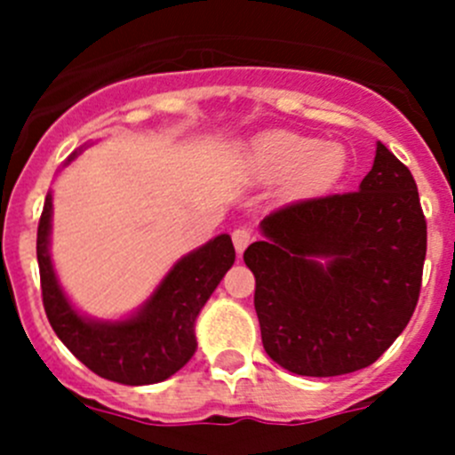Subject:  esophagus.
<instances>
[{
	"label": "esophagus",
	"instance_id": "esophagus-1",
	"mask_svg": "<svg viewBox=\"0 0 455 455\" xmlns=\"http://www.w3.org/2000/svg\"><path fill=\"white\" fill-rule=\"evenodd\" d=\"M231 240H233V246H235L237 253L242 255V253H244L246 246H249L251 242H253V235H251L249 228L240 227V228H235V231L231 233Z\"/></svg>",
	"mask_w": 455,
	"mask_h": 455
}]
</instances>
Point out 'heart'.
Returning a JSON list of instances; mask_svg holds the SVG:
<instances>
[{
  "label": "heart",
  "mask_w": 455,
  "mask_h": 455,
  "mask_svg": "<svg viewBox=\"0 0 455 455\" xmlns=\"http://www.w3.org/2000/svg\"><path fill=\"white\" fill-rule=\"evenodd\" d=\"M257 172L268 178L291 176V187L297 194H319L343 178L347 156L341 145H321L310 136L292 132H270L253 145Z\"/></svg>",
  "instance_id": "b5f03b06"
}]
</instances>
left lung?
I'll return each mask as SVG.
<instances>
[{
  "instance_id": "obj_1",
  "label": "left lung",
  "mask_w": 455,
  "mask_h": 455,
  "mask_svg": "<svg viewBox=\"0 0 455 455\" xmlns=\"http://www.w3.org/2000/svg\"><path fill=\"white\" fill-rule=\"evenodd\" d=\"M244 251L261 343L301 376L374 363L405 330L423 282L427 222L410 169L383 145L359 191L266 215Z\"/></svg>"
}]
</instances>
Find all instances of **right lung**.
<instances>
[{"label": "right lung", "mask_w": 455, "mask_h": 455, "mask_svg": "<svg viewBox=\"0 0 455 455\" xmlns=\"http://www.w3.org/2000/svg\"><path fill=\"white\" fill-rule=\"evenodd\" d=\"M50 220L52 194L45 196L36 228V261L45 315L68 350L85 368L114 383L151 385L176 374L198 346L194 325L202 306L235 261L231 237L222 233L178 259L130 319L94 321L76 313L59 286L48 249Z\"/></svg>", "instance_id": "right-lung-1"}]
</instances>
